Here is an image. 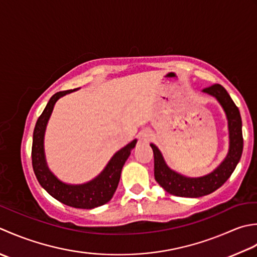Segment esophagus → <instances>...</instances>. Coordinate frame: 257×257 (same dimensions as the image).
Returning <instances> with one entry per match:
<instances>
[{"instance_id":"obj_1","label":"esophagus","mask_w":257,"mask_h":257,"mask_svg":"<svg viewBox=\"0 0 257 257\" xmlns=\"http://www.w3.org/2000/svg\"><path fill=\"white\" fill-rule=\"evenodd\" d=\"M153 139V134H152L150 131H144L141 134V140L143 141V142H150V141Z\"/></svg>"}]
</instances>
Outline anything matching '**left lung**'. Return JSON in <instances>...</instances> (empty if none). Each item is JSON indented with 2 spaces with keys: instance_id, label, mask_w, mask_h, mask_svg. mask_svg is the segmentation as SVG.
Wrapping results in <instances>:
<instances>
[{
  "instance_id": "8db88e82",
  "label": "left lung",
  "mask_w": 257,
  "mask_h": 257,
  "mask_svg": "<svg viewBox=\"0 0 257 257\" xmlns=\"http://www.w3.org/2000/svg\"><path fill=\"white\" fill-rule=\"evenodd\" d=\"M203 93L215 97L226 115L229 139L228 152L222 163L211 173L200 177H190L173 171L166 164L158 146L151 144L154 154L155 180L167 193L175 196L201 197L211 194L228 180L242 156V118H240L237 106L235 105L226 90L219 84H214L204 88Z\"/></svg>"
}]
</instances>
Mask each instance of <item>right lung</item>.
I'll use <instances>...</instances> for the list:
<instances>
[{"mask_svg": "<svg viewBox=\"0 0 257 257\" xmlns=\"http://www.w3.org/2000/svg\"><path fill=\"white\" fill-rule=\"evenodd\" d=\"M77 90L78 88L57 92L46 104L43 113L38 118V122H36L34 127L32 165L36 179H38L41 186L55 200L75 208L91 209L102 206L111 201L117 188L123 166L131 155V151L135 148L138 140H133L123 149L117 151L112 156V159L108 161L105 169L91 181L83 183V184H67V183L57 179L49 169L45 159L44 135L46 125H48L57 99Z\"/></svg>", "mask_w": 257, "mask_h": 257, "instance_id": "obj_1", "label": "right lung"}]
</instances>
